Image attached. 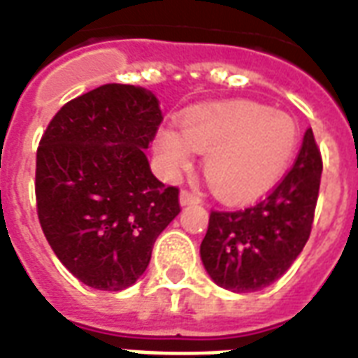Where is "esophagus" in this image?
I'll use <instances>...</instances> for the list:
<instances>
[{
  "label": "esophagus",
  "mask_w": 358,
  "mask_h": 358,
  "mask_svg": "<svg viewBox=\"0 0 358 358\" xmlns=\"http://www.w3.org/2000/svg\"><path fill=\"white\" fill-rule=\"evenodd\" d=\"M179 203H181L182 207L199 203V196L194 192H188V190H181V194H179Z\"/></svg>",
  "instance_id": "obj_1"
}]
</instances>
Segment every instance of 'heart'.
I'll return each instance as SVG.
<instances>
[{
    "instance_id": "1",
    "label": "heart",
    "mask_w": 358,
    "mask_h": 358,
    "mask_svg": "<svg viewBox=\"0 0 358 358\" xmlns=\"http://www.w3.org/2000/svg\"><path fill=\"white\" fill-rule=\"evenodd\" d=\"M299 143L295 119L252 101H229L185 113L181 130L162 127L155 151L170 176L188 170L203 153L213 194L228 203H248L276 187Z\"/></svg>"
}]
</instances>
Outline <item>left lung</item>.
Wrapping results in <instances>:
<instances>
[{"mask_svg": "<svg viewBox=\"0 0 358 358\" xmlns=\"http://www.w3.org/2000/svg\"><path fill=\"white\" fill-rule=\"evenodd\" d=\"M323 164L314 132H304L292 171L257 205L213 210L199 256L217 285L259 292L292 267L312 231Z\"/></svg>", "mask_w": 358, "mask_h": 358, "instance_id": "obj_1", "label": "left lung"}]
</instances>
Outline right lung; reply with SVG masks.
<instances>
[{"label": "right lung", "instance_id": "1", "mask_svg": "<svg viewBox=\"0 0 358 358\" xmlns=\"http://www.w3.org/2000/svg\"><path fill=\"white\" fill-rule=\"evenodd\" d=\"M160 121L151 91L106 84L66 102L38 143L41 228L57 259L90 287L134 284L181 210L179 190L164 187L145 157Z\"/></svg>", "mask_w": 358, "mask_h": 358}]
</instances>
